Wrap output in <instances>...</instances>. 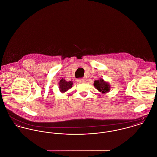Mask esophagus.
Listing matches in <instances>:
<instances>
[{
	"label": "esophagus",
	"instance_id": "esophagus-1",
	"mask_svg": "<svg viewBox=\"0 0 157 157\" xmlns=\"http://www.w3.org/2000/svg\"><path fill=\"white\" fill-rule=\"evenodd\" d=\"M86 81H87V79H86V78H85L78 79V82H79V83H84V82H86Z\"/></svg>",
	"mask_w": 157,
	"mask_h": 157
}]
</instances>
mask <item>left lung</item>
Wrapping results in <instances>:
<instances>
[{
  "mask_svg": "<svg viewBox=\"0 0 157 157\" xmlns=\"http://www.w3.org/2000/svg\"><path fill=\"white\" fill-rule=\"evenodd\" d=\"M94 86L102 93H107L110 90L109 84L108 82H105L102 79L95 81L94 82Z\"/></svg>",
  "mask_w": 157,
  "mask_h": 157,
  "instance_id": "obj_1",
  "label": "left lung"
}]
</instances>
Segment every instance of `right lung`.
<instances>
[{"mask_svg":"<svg viewBox=\"0 0 157 157\" xmlns=\"http://www.w3.org/2000/svg\"><path fill=\"white\" fill-rule=\"evenodd\" d=\"M72 82L69 81L67 82L65 79H61L59 82V89L61 92L64 93L67 90H68L70 88L72 87Z\"/></svg>","mask_w":157,"mask_h":157,"instance_id":"right-lung-1","label":"right lung"}]
</instances>
